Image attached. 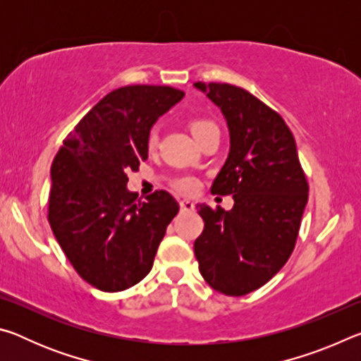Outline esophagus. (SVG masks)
Wrapping results in <instances>:
<instances>
[{"label": "esophagus", "instance_id": "1", "mask_svg": "<svg viewBox=\"0 0 361 361\" xmlns=\"http://www.w3.org/2000/svg\"><path fill=\"white\" fill-rule=\"evenodd\" d=\"M180 209H181V212H191V210H194V202H191V200H188V199H181Z\"/></svg>", "mask_w": 361, "mask_h": 361}]
</instances>
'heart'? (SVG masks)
I'll list each match as a JSON object with an SVG mask.
<instances>
[{"instance_id":"obj_1","label":"heart","mask_w":361,"mask_h":361,"mask_svg":"<svg viewBox=\"0 0 361 361\" xmlns=\"http://www.w3.org/2000/svg\"><path fill=\"white\" fill-rule=\"evenodd\" d=\"M213 127H215V124L210 121H205V119H194L191 122V132L194 137H197L199 133H202L205 130L213 129ZM154 145H156V135L154 133H151L148 138V146L149 148H152ZM176 188H178L183 192H191L195 188H197V180H195L194 176H183V178L176 181Z\"/></svg>"}]
</instances>
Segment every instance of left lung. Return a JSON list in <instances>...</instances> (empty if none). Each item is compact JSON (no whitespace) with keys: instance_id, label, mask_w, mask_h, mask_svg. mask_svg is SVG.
Segmentation results:
<instances>
[{"instance_id":"left-lung-1","label":"left lung","mask_w":361,"mask_h":361,"mask_svg":"<svg viewBox=\"0 0 361 361\" xmlns=\"http://www.w3.org/2000/svg\"><path fill=\"white\" fill-rule=\"evenodd\" d=\"M194 87L219 108L229 132V154L212 192L234 197L229 212L197 205L205 226L194 253L213 290L243 296L288 261L307 204V180L282 116L237 85Z\"/></svg>"}]
</instances>
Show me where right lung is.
<instances>
[{
	"label": "right lung",
	"instance_id": "1",
	"mask_svg": "<svg viewBox=\"0 0 361 361\" xmlns=\"http://www.w3.org/2000/svg\"><path fill=\"white\" fill-rule=\"evenodd\" d=\"M185 92L126 85L84 116L51 169L49 223L66 258L102 291L127 290L148 276L180 205L166 191L138 200L127 172L148 159V138Z\"/></svg>",
	"mask_w": 361,
	"mask_h": 361
}]
</instances>
